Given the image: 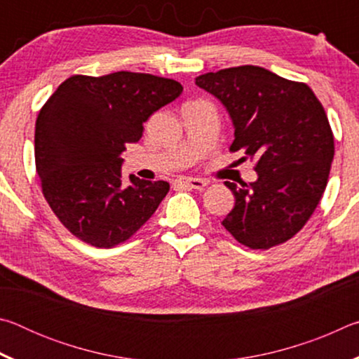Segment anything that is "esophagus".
<instances>
[{"label":"esophagus","instance_id":"34e87169","mask_svg":"<svg viewBox=\"0 0 359 359\" xmlns=\"http://www.w3.org/2000/svg\"><path fill=\"white\" fill-rule=\"evenodd\" d=\"M174 185L177 187H185V188H191V190H203V188L208 185V182L203 180V179H193V177H188V179H182L177 180Z\"/></svg>","mask_w":359,"mask_h":359}]
</instances>
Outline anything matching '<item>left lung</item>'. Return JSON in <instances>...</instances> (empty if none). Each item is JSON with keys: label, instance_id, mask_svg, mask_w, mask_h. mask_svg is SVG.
<instances>
[{"label": "left lung", "instance_id": "8db88e82", "mask_svg": "<svg viewBox=\"0 0 359 359\" xmlns=\"http://www.w3.org/2000/svg\"><path fill=\"white\" fill-rule=\"evenodd\" d=\"M196 85L217 96L233 118L231 151L255 161L257 182H224L236 198L222 222L252 250L293 238L317 209L330 177L334 135L312 88L259 66L208 72Z\"/></svg>", "mask_w": 359, "mask_h": 359}]
</instances>
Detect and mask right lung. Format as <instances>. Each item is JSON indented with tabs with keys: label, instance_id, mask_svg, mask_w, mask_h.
Instances as JSON below:
<instances>
[{
	"label": "right lung",
	"instance_id": "obj_1",
	"mask_svg": "<svg viewBox=\"0 0 359 359\" xmlns=\"http://www.w3.org/2000/svg\"><path fill=\"white\" fill-rule=\"evenodd\" d=\"M172 79L118 71L76 74L41 107L34 161L60 223L85 244L112 248L135 236L169 191L165 180L121 175V151L144 121L182 93Z\"/></svg>",
	"mask_w": 359,
	"mask_h": 359
}]
</instances>
